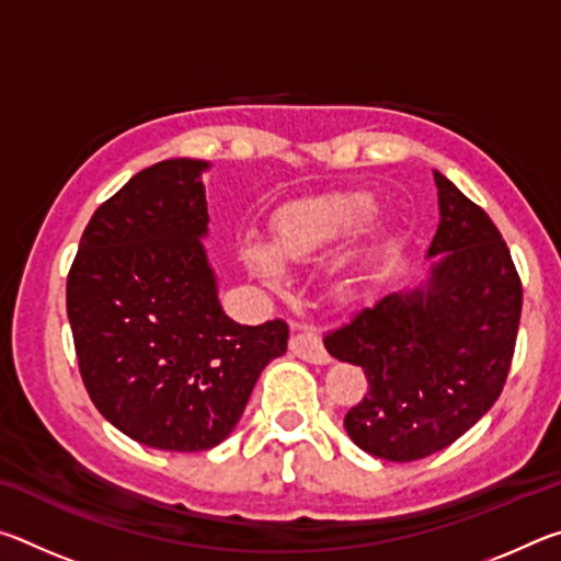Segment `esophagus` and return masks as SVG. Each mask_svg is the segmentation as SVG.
I'll return each instance as SVG.
<instances>
[{"label": "esophagus", "mask_w": 561, "mask_h": 561, "mask_svg": "<svg viewBox=\"0 0 561 561\" xmlns=\"http://www.w3.org/2000/svg\"><path fill=\"white\" fill-rule=\"evenodd\" d=\"M289 351L294 356H299L309 364H327L329 354L324 344H321V336L317 334V329L311 327H297L289 339Z\"/></svg>", "instance_id": "obj_1"}]
</instances>
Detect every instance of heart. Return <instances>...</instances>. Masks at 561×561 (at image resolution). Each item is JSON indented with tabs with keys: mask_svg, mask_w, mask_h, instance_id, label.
<instances>
[{
	"mask_svg": "<svg viewBox=\"0 0 561 561\" xmlns=\"http://www.w3.org/2000/svg\"><path fill=\"white\" fill-rule=\"evenodd\" d=\"M374 213L371 201L366 197H319V201L297 203L274 217V240L277 250L287 260H304L309 254L327 250L344 237L354 234ZM244 260L267 282L282 279V260L270 244L257 237L244 240Z\"/></svg>",
	"mask_w": 561,
	"mask_h": 561,
	"instance_id": "1",
	"label": "heart"
}]
</instances>
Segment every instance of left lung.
Wrapping results in <instances>:
<instances>
[{"instance_id": "8db88e82", "label": "left lung", "mask_w": 561, "mask_h": 561, "mask_svg": "<svg viewBox=\"0 0 561 561\" xmlns=\"http://www.w3.org/2000/svg\"><path fill=\"white\" fill-rule=\"evenodd\" d=\"M440 225L428 289L388 294L324 334L364 368L344 428L360 450L413 462L448 448L497 401L515 356L522 279L490 215L435 173Z\"/></svg>"}]
</instances>
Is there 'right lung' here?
<instances>
[{
    "mask_svg": "<svg viewBox=\"0 0 561 561\" xmlns=\"http://www.w3.org/2000/svg\"><path fill=\"white\" fill-rule=\"evenodd\" d=\"M201 160L133 175L81 234L66 277L79 374L128 438L195 453L240 421L262 368L287 351V321L234 324L217 301Z\"/></svg>",
    "mask_w": 561,
    "mask_h": 561,
    "instance_id": "add662e5",
    "label": "right lung"
}]
</instances>
